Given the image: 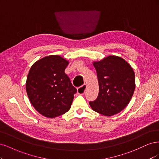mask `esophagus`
Here are the masks:
<instances>
[{
	"label": "esophagus",
	"mask_w": 159,
	"mask_h": 159,
	"mask_svg": "<svg viewBox=\"0 0 159 159\" xmlns=\"http://www.w3.org/2000/svg\"><path fill=\"white\" fill-rule=\"evenodd\" d=\"M86 84H84L82 85L81 86L79 87V88L77 89V93L78 94H83L84 93V92L86 90Z\"/></svg>",
	"instance_id": "34e87169"
}]
</instances>
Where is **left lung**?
<instances>
[{
	"label": "left lung",
	"mask_w": 159,
	"mask_h": 159,
	"mask_svg": "<svg viewBox=\"0 0 159 159\" xmlns=\"http://www.w3.org/2000/svg\"><path fill=\"white\" fill-rule=\"evenodd\" d=\"M99 84L98 98L90 102L92 109L106 116L119 113L129 104L135 89V73L121 57L108 56L93 63Z\"/></svg>",
	"instance_id": "left-lung-1"
}]
</instances>
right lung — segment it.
<instances>
[{
    "label": "right lung",
    "instance_id": "add662e5",
    "mask_svg": "<svg viewBox=\"0 0 159 159\" xmlns=\"http://www.w3.org/2000/svg\"><path fill=\"white\" fill-rule=\"evenodd\" d=\"M69 62L59 55L36 61L30 68L26 92L30 102L39 114L53 118L70 108L76 89L65 70Z\"/></svg>",
    "mask_w": 159,
    "mask_h": 159
}]
</instances>
